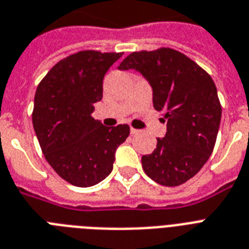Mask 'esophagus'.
<instances>
[{"instance_id":"esophagus-1","label":"esophagus","mask_w":249,"mask_h":249,"mask_svg":"<svg viewBox=\"0 0 249 249\" xmlns=\"http://www.w3.org/2000/svg\"><path fill=\"white\" fill-rule=\"evenodd\" d=\"M130 133H132L133 136H136V134H140L141 130H138V129H134V128H130Z\"/></svg>"}]
</instances>
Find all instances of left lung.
<instances>
[{"instance_id":"8db88e82","label":"left lung","mask_w":249,"mask_h":249,"mask_svg":"<svg viewBox=\"0 0 249 249\" xmlns=\"http://www.w3.org/2000/svg\"><path fill=\"white\" fill-rule=\"evenodd\" d=\"M130 68L150 81L154 107L166 120L165 137L142 156V168L159 185H182L203 168L216 144L222 112L216 85L199 64L170 48L133 52L119 66Z\"/></svg>"}]
</instances>
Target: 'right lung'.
Returning <instances> with one entry per match:
<instances>
[{
  "instance_id": "obj_1",
  "label": "right lung",
  "mask_w": 249,
  "mask_h": 249,
  "mask_svg": "<svg viewBox=\"0 0 249 249\" xmlns=\"http://www.w3.org/2000/svg\"><path fill=\"white\" fill-rule=\"evenodd\" d=\"M123 53L81 50L59 60L41 80L35 95L33 128L45 159L59 177L79 187L103 181L129 125L108 128L94 120L103 97V77Z\"/></svg>"
}]
</instances>
